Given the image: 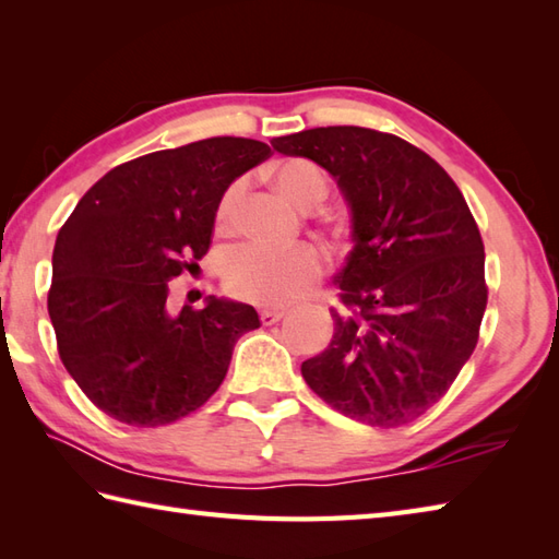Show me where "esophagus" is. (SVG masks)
Here are the masks:
<instances>
[{
    "label": "esophagus",
    "mask_w": 559,
    "mask_h": 559,
    "mask_svg": "<svg viewBox=\"0 0 559 559\" xmlns=\"http://www.w3.org/2000/svg\"><path fill=\"white\" fill-rule=\"evenodd\" d=\"M283 317H286V310H278V307H264V310H261V322L266 326L281 322Z\"/></svg>",
    "instance_id": "obj_1"
}]
</instances>
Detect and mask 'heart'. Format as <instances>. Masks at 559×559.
<instances>
[{
	"label": "heart",
	"mask_w": 559,
	"mask_h": 559,
	"mask_svg": "<svg viewBox=\"0 0 559 559\" xmlns=\"http://www.w3.org/2000/svg\"><path fill=\"white\" fill-rule=\"evenodd\" d=\"M276 185L293 204L302 209L322 204L329 194L326 173L317 163L305 158L281 163L276 168ZM245 189V180H235L223 192L216 209V225L221 233L235 230ZM322 271L324 254L310 242L290 247L247 245L230 257L228 269H225V286L240 300L266 307H286L300 300L312 288V283L322 276Z\"/></svg>",
	"instance_id": "heart-1"
}]
</instances>
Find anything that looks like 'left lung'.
Wrapping results in <instances>:
<instances>
[{
    "label": "left lung",
    "mask_w": 559,
    "mask_h": 559,
    "mask_svg": "<svg viewBox=\"0 0 559 559\" xmlns=\"http://www.w3.org/2000/svg\"><path fill=\"white\" fill-rule=\"evenodd\" d=\"M334 177L353 216L336 276L341 310L302 377L331 408L372 427L418 420L454 384L488 305L476 218L418 146L365 127H317L271 141Z\"/></svg>",
    "instance_id": "obj_1"
}]
</instances>
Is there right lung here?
Returning <instances> with one entry per match:
<instances>
[{
    "mask_svg": "<svg viewBox=\"0 0 559 559\" xmlns=\"http://www.w3.org/2000/svg\"><path fill=\"white\" fill-rule=\"evenodd\" d=\"M264 141L213 136L146 153L93 185L59 228L47 293L57 350L96 406L134 427L185 418L216 394L252 305L209 295L170 312V281L199 269L235 177Z\"/></svg>",
    "mask_w": 559,
    "mask_h": 559,
    "instance_id": "right-lung-1",
    "label": "right lung"
}]
</instances>
